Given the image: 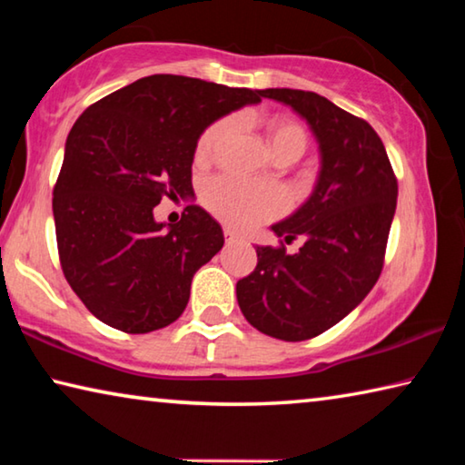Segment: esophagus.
Returning a JSON list of instances; mask_svg holds the SVG:
<instances>
[{
  "instance_id": "34e87169",
  "label": "esophagus",
  "mask_w": 465,
  "mask_h": 465,
  "mask_svg": "<svg viewBox=\"0 0 465 465\" xmlns=\"http://www.w3.org/2000/svg\"><path fill=\"white\" fill-rule=\"evenodd\" d=\"M223 235H225V242L227 243H232V242H240L242 238H240V233L238 232H233L232 227H225L223 230Z\"/></svg>"
}]
</instances>
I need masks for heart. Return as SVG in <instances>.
I'll list each match as a JSON object with an SVG mask.
<instances>
[{"instance_id":"b5f03b06","label":"heart","mask_w":465,"mask_h":465,"mask_svg":"<svg viewBox=\"0 0 465 465\" xmlns=\"http://www.w3.org/2000/svg\"><path fill=\"white\" fill-rule=\"evenodd\" d=\"M232 121H217L201 133L194 145V160L209 162L222 141L230 135ZM271 149L277 160H293L308 149V133L302 124L287 119H274L266 127ZM201 199L211 213L235 227H252L282 213L287 196L279 186L254 184L233 176H215L204 183Z\"/></svg>"}]
</instances>
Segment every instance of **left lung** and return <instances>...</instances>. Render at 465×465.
I'll return each instance as SVG.
<instances>
[{"mask_svg":"<svg viewBox=\"0 0 465 465\" xmlns=\"http://www.w3.org/2000/svg\"><path fill=\"white\" fill-rule=\"evenodd\" d=\"M308 121L320 147L313 193L271 230L297 254L256 246L258 264L235 285L240 310L262 334L287 342L326 332L363 302L380 279L398 201V180L371 124L316 92L269 88Z\"/></svg>","mask_w":465,"mask_h":465,"instance_id":"1","label":"left lung"}]
</instances>
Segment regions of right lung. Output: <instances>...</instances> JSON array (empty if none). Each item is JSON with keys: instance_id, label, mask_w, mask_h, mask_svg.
<instances>
[{"instance_id": "add662e5", "label": "right lung", "mask_w": 465, "mask_h": 465, "mask_svg": "<svg viewBox=\"0 0 465 465\" xmlns=\"http://www.w3.org/2000/svg\"><path fill=\"white\" fill-rule=\"evenodd\" d=\"M261 98L262 90L157 74L75 121L53 188L54 233L63 274L100 322L145 334L183 316L194 272L223 248V232L199 204L178 223H157L153 207L194 194L196 139Z\"/></svg>"}]
</instances>
